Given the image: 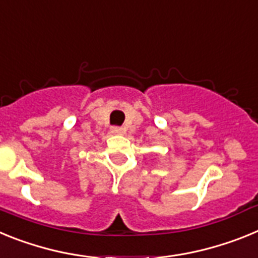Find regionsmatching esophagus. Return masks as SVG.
<instances>
[{"label": "esophagus", "instance_id": "34e87169", "mask_svg": "<svg viewBox=\"0 0 258 258\" xmlns=\"http://www.w3.org/2000/svg\"><path fill=\"white\" fill-rule=\"evenodd\" d=\"M111 132H112L113 134H122L124 133V129L120 126H112L111 127Z\"/></svg>", "mask_w": 258, "mask_h": 258}]
</instances>
